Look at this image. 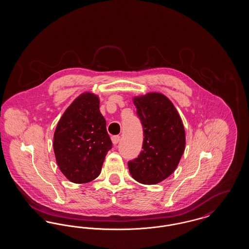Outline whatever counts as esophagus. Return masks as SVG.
Wrapping results in <instances>:
<instances>
[{
	"label": "esophagus",
	"instance_id": "esophagus-1",
	"mask_svg": "<svg viewBox=\"0 0 249 249\" xmlns=\"http://www.w3.org/2000/svg\"><path fill=\"white\" fill-rule=\"evenodd\" d=\"M119 141H120V136H113L112 137V142L114 144H117V143H119Z\"/></svg>",
	"mask_w": 249,
	"mask_h": 249
}]
</instances>
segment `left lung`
Returning a JSON list of instances; mask_svg holds the SVG:
<instances>
[{
  "label": "left lung",
  "instance_id": "left-lung-1",
  "mask_svg": "<svg viewBox=\"0 0 249 249\" xmlns=\"http://www.w3.org/2000/svg\"><path fill=\"white\" fill-rule=\"evenodd\" d=\"M143 128L142 150L128 162L131 177L144 185L169 178L185 151L186 133L177 108L165 95L149 92L132 99Z\"/></svg>",
  "mask_w": 249,
  "mask_h": 249
}]
</instances>
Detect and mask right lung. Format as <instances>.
<instances>
[{
  "instance_id": "obj_1",
  "label": "right lung",
  "mask_w": 249,
  "mask_h": 249,
  "mask_svg": "<svg viewBox=\"0 0 249 249\" xmlns=\"http://www.w3.org/2000/svg\"><path fill=\"white\" fill-rule=\"evenodd\" d=\"M112 142L98 95L84 92L65 110L54 132L53 149L64 177L75 184L98 178Z\"/></svg>"
}]
</instances>
